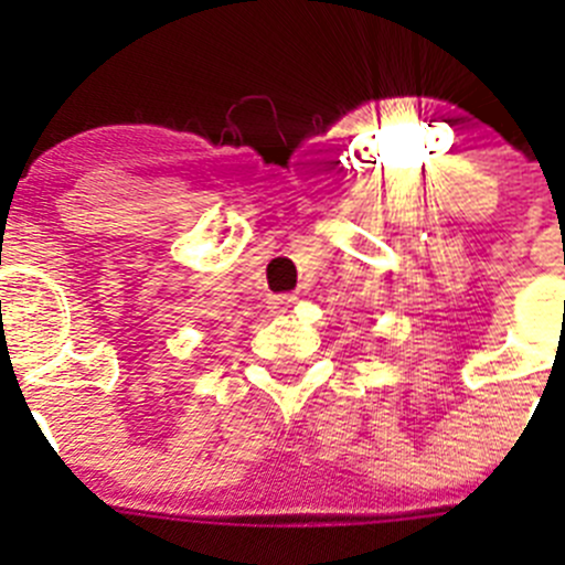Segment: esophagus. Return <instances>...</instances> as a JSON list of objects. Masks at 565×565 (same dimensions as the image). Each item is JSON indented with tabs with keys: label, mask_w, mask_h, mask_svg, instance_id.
<instances>
[{
	"label": "esophagus",
	"mask_w": 565,
	"mask_h": 565,
	"mask_svg": "<svg viewBox=\"0 0 565 565\" xmlns=\"http://www.w3.org/2000/svg\"><path fill=\"white\" fill-rule=\"evenodd\" d=\"M295 303H298V295H270V298H267V309L278 317L289 315V311L295 309Z\"/></svg>",
	"instance_id": "34e87169"
}]
</instances>
